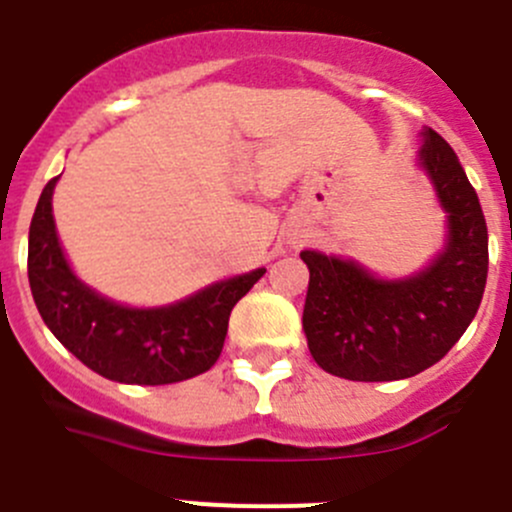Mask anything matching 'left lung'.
<instances>
[{
    "mask_svg": "<svg viewBox=\"0 0 512 512\" xmlns=\"http://www.w3.org/2000/svg\"><path fill=\"white\" fill-rule=\"evenodd\" d=\"M421 167L447 210V248L421 274L381 281L353 261L302 251V325L312 358L348 381H401L431 368L475 320L487 281V223L454 149L424 131Z\"/></svg>",
    "mask_w": 512,
    "mask_h": 512,
    "instance_id": "obj_1",
    "label": "left lung"
}]
</instances>
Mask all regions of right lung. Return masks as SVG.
Masks as SVG:
<instances>
[{
  "mask_svg": "<svg viewBox=\"0 0 512 512\" xmlns=\"http://www.w3.org/2000/svg\"><path fill=\"white\" fill-rule=\"evenodd\" d=\"M55 182L58 177L37 200L27 246L32 297L50 332L83 365L109 381L164 386L213 368L223 350L231 309L266 269L220 281L170 307H121L88 289L70 271L55 233Z\"/></svg>",
  "mask_w": 512,
  "mask_h": 512,
  "instance_id": "1",
  "label": "right lung"
}]
</instances>
